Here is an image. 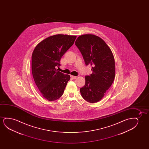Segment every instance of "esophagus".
<instances>
[{"instance_id": "34e87169", "label": "esophagus", "mask_w": 149, "mask_h": 149, "mask_svg": "<svg viewBox=\"0 0 149 149\" xmlns=\"http://www.w3.org/2000/svg\"><path fill=\"white\" fill-rule=\"evenodd\" d=\"M76 76H73V75H71V78L72 79H76Z\"/></svg>"}]
</instances>
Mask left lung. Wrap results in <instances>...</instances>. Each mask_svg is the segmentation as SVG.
<instances>
[{
  "instance_id": "1",
  "label": "left lung",
  "mask_w": 149,
  "mask_h": 149,
  "mask_svg": "<svg viewBox=\"0 0 149 149\" xmlns=\"http://www.w3.org/2000/svg\"><path fill=\"white\" fill-rule=\"evenodd\" d=\"M75 44L86 65H91L93 71L90 76H86V84L80 88V93L88 102H98L114 80L115 61L112 51L101 38L95 35H81Z\"/></svg>"
}]
</instances>
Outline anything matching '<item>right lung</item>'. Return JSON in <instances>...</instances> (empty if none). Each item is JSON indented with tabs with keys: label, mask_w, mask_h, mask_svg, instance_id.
<instances>
[{
	"label": "right lung",
	"mask_w": 149,
	"mask_h": 149,
	"mask_svg": "<svg viewBox=\"0 0 149 149\" xmlns=\"http://www.w3.org/2000/svg\"><path fill=\"white\" fill-rule=\"evenodd\" d=\"M76 36L56 35L41 41L31 56V70L35 84L44 98L50 101L59 99L70 76L58 71L63 55L73 45Z\"/></svg>",
	"instance_id": "1"
}]
</instances>
